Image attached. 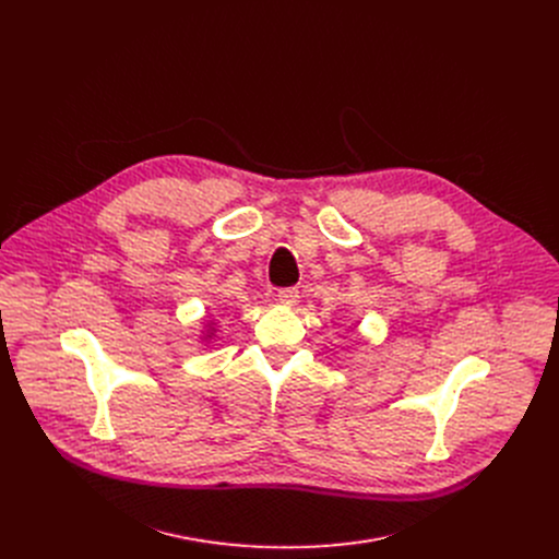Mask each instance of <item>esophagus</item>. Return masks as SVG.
I'll return each instance as SVG.
<instances>
[{
    "label": "esophagus",
    "instance_id": "1",
    "mask_svg": "<svg viewBox=\"0 0 559 559\" xmlns=\"http://www.w3.org/2000/svg\"><path fill=\"white\" fill-rule=\"evenodd\" d=\"M278 300H281L283 305H296V300H298V289H296V287L281 289V292H278Z\"/></svg>",
    "mask_w": 559,
    "mask_h": 559
}]
</instances>
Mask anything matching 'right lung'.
<instances>
[{"instance_id":"right-lung-1","label":"right lung","mask_w":559,"mask_h":559,"mask_svg":"<svg viewBox=\"0 0 559 559\" xmlns=\"http://www.w3.org/2000/svg\"><path fill=\"white\" fill-rule=\"evenodd\" d=\"M214 334H216L214 323H207V325H205V332H203V336H201V341H205V345H210V341L214 338Z\"/></svg>"}]
</instances>
